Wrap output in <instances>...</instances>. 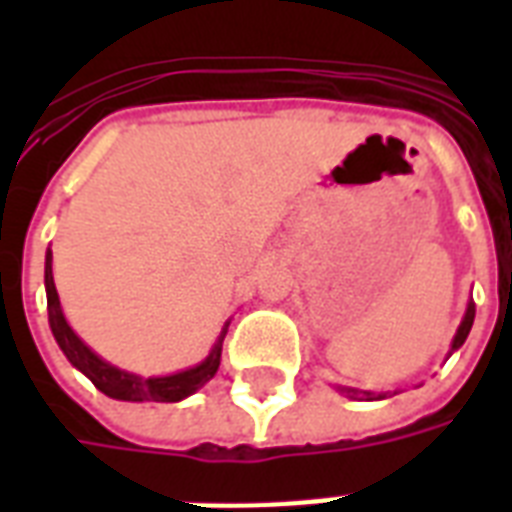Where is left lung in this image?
<instances>
[{
  "mask_svg": "<svg viewBox=\"0 0 512 512\" xmlns=\"http://www.w3.org/2000/svg\"><path fill=\"white\" fill-rule=\"evenodd\" d=\"M473 319H476V305L470 303V305H468V313H465V319H462L460 329H457V335H454L452 350H457V348H460V345H462V342L468 340V335H470V327H473ZM342 393H348L350 398H358V390H350V388H345V390H342ZM366 396H369V393H366Z\"/></svg>",
  "mask_w": 512,
  "mask_h": 512,
  "instance_id": "left-lung-1",
  "label": "left lung"
}]
</instances>
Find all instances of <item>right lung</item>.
<instances>
[{
	"label": "right lung",
	"instance_id": "add662e5",
	"mask_svg": "<svg viewBox=\"0 0 512 512\" xmlns=\"http://www.w3.org/2000/svg\"><path fill=\"white\" fill-rule=\"evenodd\" d=\"M44 287H47V311H50L52 335H55V340H58L60 350L66 353L68 361L79 372L87 374L100 393L119 398V401H164V404H172V401L191 396L193 390H199L204 382L215 377L217 366H220V353H223V340L225 332H228V324H225L223 335L217 337L212 353L199 366L170 374V377H148V380H143L138 374H127L122 369H116V366L106 364L103 358L95 356L74 335V329L68 327L66 319H63V311H60L58 289H55V281H52V252H47V263H44Z\"/></svg>",
	"mask_w": 512,
	"mask_h": 512
}]
</instances>
